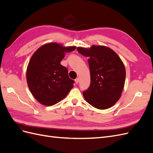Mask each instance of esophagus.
Listing matches in <instances>:
<instances>
[{
    "mask_svg": "<svg viewBox=\"0 0 153 153\" xmlns=\"http://www.w3.org/2000/svg\"><path fill=\"white\" fill-rule=\"evenodd\" d=\"M75 83H76V84H78V82H79V78H76V79L75 80Z\"/></svg>",
    "mask_w": 153,
    "mask_h": 153,
    "instance_id": "esophagus-1",
    "label": "esophagus"
}]
</instances>
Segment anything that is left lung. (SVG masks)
I'll use <instances>...</instances> for the list:
<instances>
[{"instance_id": "8db88e82", "label": "left lung", "mask_w": 153, "mask_h": 153, "mask_svg": "<svg viewBox=\"0 0 153 153\" xmlns=\"http://www.w3.org/2000/svg\"><path fill=\"white\" fill-rule=\"evenodd\" d=\"M77 50L89 58L91 84L83 92L85 100L98 109L110 108L119 100L124 86L126 69L121 59L105 46L78 47Z\"/></svg>"}]
</instances>
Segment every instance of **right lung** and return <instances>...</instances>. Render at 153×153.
<instances>
[{
    "instance_id": "obj_1",
    "label": "right lung",
    "mask_w": 153,
    "mask_h": 153,
    "mask_svg": "<svg viewBox=\"0 0 153 153\" xmlns=\"http://www.w3.org/2000/svg\"><path fill=\"white\" fill-rule=\"evenodd\" d=\"M76 47H62L57 43L45 44L37 50L27 69V82L36 100L45 106L57 103L68 95L75 83L61 62L66 53Z\"/></svg>"
}]
</instances>
